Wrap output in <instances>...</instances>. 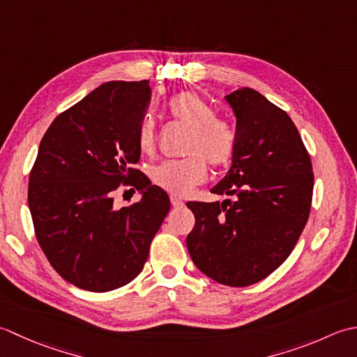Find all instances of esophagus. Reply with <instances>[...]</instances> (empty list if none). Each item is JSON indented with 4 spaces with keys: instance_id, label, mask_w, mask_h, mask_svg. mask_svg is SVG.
<instances>
[{
    "instance_id": "esophagus-1",
    "label": "esophagus",
    "mask_w": 357,
    "mask_h": 357,
    "mask_svg": "<svg viewBox=\"0 0 357 357\" xmlns=\"http://www.w3.org/2000/svg\"><path fill=\"white\" fill-rule=\"evenodd\" d=\"M171 205H172L174 208H178V206L183 205V202H181V199L176 197V195H171Z\"/></svg>"
}]
</instances>
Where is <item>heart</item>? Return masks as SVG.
<instances>
[{
    "mask_svg": "<svg viewBox=\"0 0 357 357\" xmlns=\"http://www.w3.org/2000/svg\"><path fill=\"white\" fill-rule=\"evenodd\" d=\"M168 112L189 129L183 160H168L151 169L155 186L172 195H186L205 181L208 166L222 168L234 154L236 132L228 120L215 117L214 109L194 92H180L168 105ZM138 148L152 152L155 144V125L151 117H143L137 130Z\"/></svg>",
    "mask_w": 357,
    "mask_h": 357,
    "instance_id": "1",
    "label": "heart"
}]
</instances>
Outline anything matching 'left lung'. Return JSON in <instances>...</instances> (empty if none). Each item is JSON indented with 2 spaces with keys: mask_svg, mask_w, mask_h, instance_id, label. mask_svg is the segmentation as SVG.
Returning a JSON list of instances; mask_svg holds the SVG:
<instances>
[{
  "mask_svg": "<svg viewBox=\"0 0 357 357\" xmlns=\"http://www.w3.org/2000/svg\"><path fill=\"white\" fill-rule=\"evenodd\" d=\"M237 119L232 166L214 194L223 203L188 202L195 227L186 246L199 270L228 287L268 278L288 259L308 222L314 174L293 120L257 91L227 96Z\"/></svg>",
  "mask_w": 357,
  "mask_h": 357,
  "instance_id": "obj_1",
  "label": "left lung"
}]
</instances>
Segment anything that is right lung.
<instances>
[{
	"instance_id": "add662e5",
	"label": "right lung",
	"mask_w": 357,
	"mask_h": 357,
	"mask_svg": "<svg viewBox=\"0 0 357 357\" xmlns=\"http://www.w3.org/2000/svg\"><path fill=\"white\" fill-rule=\"evenodd\" d=\"M149 101L148 79L105 83L58 115L40 143L27 191L35 236L54 270L82 289L132 282L169 213L168 194L132 168ZM120 185L144 197L114 208Z\"/></svg>"
}]
</instances>
